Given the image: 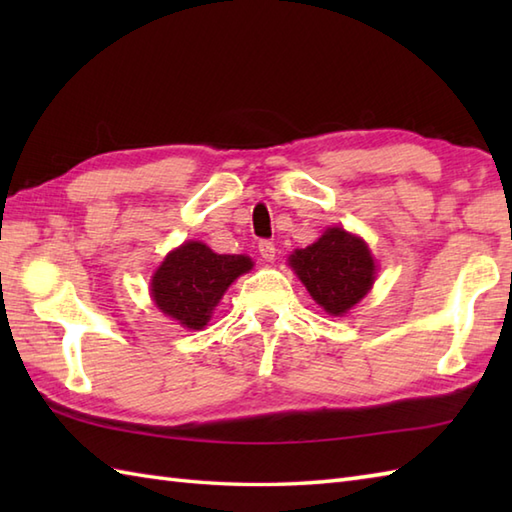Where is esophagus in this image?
Returning <instances> with one entry per match:
<instances>
[{
	"mask_svg": "<svg viewBox=\"0 0 512 512\" xmlns=\"http://www.w3.org/2000/svg\"><path fill=\"white\" fill-rule=\"evenodd\" d=\"M257 248H259V255L264 257V262H273L275 253H277V248H275L273 242H268V239H262V242H259Z\"/></svg>",
	"mask_w": 512,
	"mask_h": 512,
	"instance_id": "obj_1",
	"label": "esophagus"
}]
</instances>
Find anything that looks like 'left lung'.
Listing matches in <instances>:
<instances>
[{"label":"left lung","mask_w":512,"mask_h":512,"mask_svg":"<svg viewBox=\"0 0 512 512\" xmlns=\"http://www.w3.org/2000/svg\"><path fill=\"white\" fill-rule=\"evenodd\" d=\"M288 264L310 297L332 317L350 312L372 290L376 279L369 246L339 226L328 228L314 244L297 248Z\"/></svg>","instance_id":"left-lung-1"}]
</instances>
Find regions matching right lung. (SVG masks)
<instances>
[{"mask_svg":"<svg viewBox=\"0 0 512 512\" xmlns=\"http://www.w3.org/2000/svg\"><path fill=\"white\" fill-rule=\"evenodd\" d=\"M250 268L246 255H217L202 242H184L151 277V299L184 328L202 330L228 286Z\"/></svg>","mask_w":512,"mask_h":512,"instance_id":"right-lung-1","label":"right lung"}]
</instances>
